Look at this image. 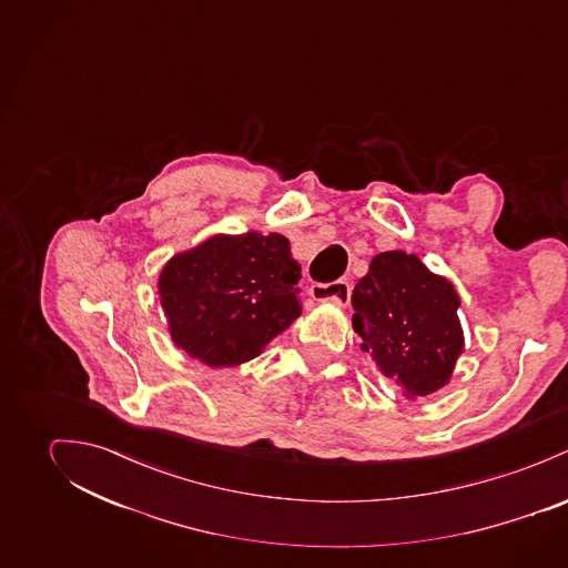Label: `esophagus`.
<instances>
[{
	"label": "esophagus",
	"instance_id": "esophagus-1",
	"mask_svg": "<svg viewBox=\"0 0 568 568\" xmlns=\"http://www.w3.org/2000/svg\"><path fill=\"white\" fill-rule=\"evenodd\" d=\"M312 298L317 303H335V305H348L351 301V285L346 281H333V283H314L310 290Z\"/></svg>",
	"mask_w": 568,
	"mask_h": 568
}]
</instances>
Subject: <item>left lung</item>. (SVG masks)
<instances>
[{"instance_id":"left-lung-1","label":"left lung","mask_w":568,"mask_h":568,"mask_svg":"<svg viewBox=\"0 0 568 568\" xmlns=\"http://www.w3.org/2000/svg\"><path fill=\"white\" fill-rule=\"evenodd\" d=\"M459 294L416 254L378 253L353 290V328L405 398L442 389L464 353Z\"/></svg>"}]
</instances>
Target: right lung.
I'll use <instances>...</instances> for the list:
<instances>
[{
    "mask_svg": "<svg viewBox=\"0 0 568 568\" xmlns=\"http://www.w3.org/2000/svg\"><path fill=\"white\" fill-rule=\"evenodd\" d=\"M298 281L287 237L220 233L163 265L159 298L172 342L191 359L229 368L261 355L301 315Z\"/></svg>",
    "mask_w": 568,
    "mask_h": 568,
    "instance_id": "right-lung-1",
    "label": "right lung"
}]
</instances>
